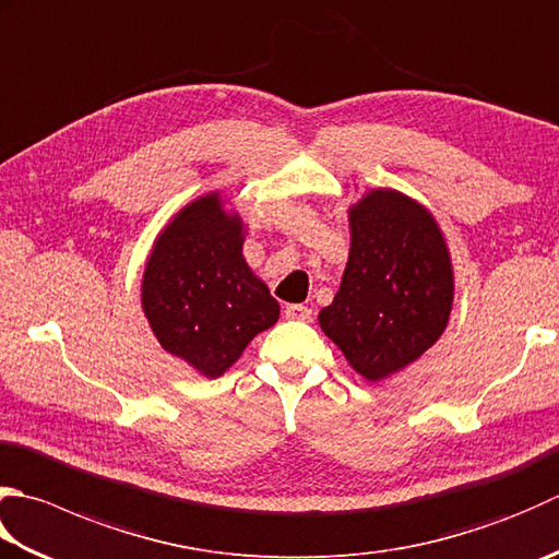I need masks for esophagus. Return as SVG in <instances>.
I'll return each instance as SVG.
<instances>
[{"label": "esophagus", "instance_id": "1", "mask_svg": "<svg viewBox=\"0 0 559 559\" xmlns=\"http://www.w3.org/2000/svg\"><path fill=\"white\" fill-rule=\"evenodd\" d=\"M312 317V310L308 308V305H288L286 308V320H295V322H308Z\"/></svg>", "mask_w": 559, "mask_h": 559}]
</instances>
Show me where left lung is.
I'll return each mask as SVG.
<instances>
[{
	"label": "left lung",
	"mask_w": 559,
	"mask_h": 559,
	"mask_svg": "<svg viewBox=\"0 0 559 559\" xmlns=\"http://www.w3.org/2000/svg\"><path fill=\"white\" fill-rule=\"evenodd\" d=\"M348 225L342 286L320 326L356 373L378 382L443 334L453 305L451 251L433 215L392 189L368 191L348 207Z\"/></svg>",
	"instance_id": "obj_1"
}]
</instances>
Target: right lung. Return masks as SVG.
<instances>
[{"label": "right lung", "instance_id": "right-lung-1", "mask_svg": "<svg viewBox=\"0 0 559 559\" xmlns=\"http://www.w3.org/2000/svg\"><path fill=\"white\" fill-rule=\"evenodd\" d=\"M242 245V217L207 193L162 229L142 276V310L157 342L205 378L223 376L278 322V302L247 266Z\"/></svg>", "mask_w": 559, "mask_h": 559}]
</instances>
